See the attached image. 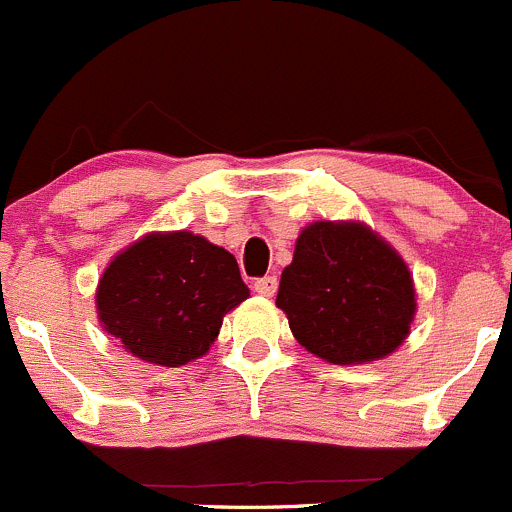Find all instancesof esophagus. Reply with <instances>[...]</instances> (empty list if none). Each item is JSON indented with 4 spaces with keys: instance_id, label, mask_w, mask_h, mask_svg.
<instances>
[{
    "instance_id": "34e87169",
    "label": "esophagus",
    "mask_w": 512,
    "mask_h": 512,
    "mask_svg": "<svg viewBox=\"0 0 512 512\" xmlns=\"http://www.w3.org/2000/svg\"><path fill=\"white\" fill-rule=\"evenodd\" d=\"M276 288H278L276 276H263L254 281V291L261 293V296H273V293H276Z\"/></svg>"
}]
</instances>
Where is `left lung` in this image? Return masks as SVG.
Segmentation results:
<instances>
[{"instance_id":"8db88e82","label":"left lung","mask_w":512,"mask_h":512,"mask_svg":"<svg viewBox=\"0 0 512 512\" xmlns=\"http://www.w3.org/2000/svg\"><path fill=\"white\" fill-rule=\"evenodd\" d=\"M276 306L306 351L356 366L406 341L416 288L406 261L366 224L316 221L298 234Z\"/></svg>"}]
</instances>
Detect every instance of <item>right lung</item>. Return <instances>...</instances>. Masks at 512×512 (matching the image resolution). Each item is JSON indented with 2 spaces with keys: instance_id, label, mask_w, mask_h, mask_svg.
<instances>
[{
  "instance_id": "obj_1",
  "label": "right lung",
  "mask_w": 512,
  "mask_h": 512,
  "mask_svg": "<svg viewBox=\"0 0 512 512\" xmlns=\"http://www.w3.org/2000/svg\"><path fill=\"white\" fill-rule=\"evenodd\" d=\"M246 298L249 286L229 251L191 231H169L114 256L96 288V313L136 358L176 368L204 356L226 313Z\"/></svg>"
}]
</instances>
